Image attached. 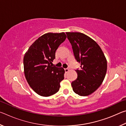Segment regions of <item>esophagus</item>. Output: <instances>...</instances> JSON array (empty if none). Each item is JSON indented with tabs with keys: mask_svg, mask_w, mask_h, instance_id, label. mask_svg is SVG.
<instances>
[{
	"mask_svg": "<svg viewBox=\"0 0 126 126\" xmlns=\"http://www.w3.org/2000/svg\"><path fill=\"white\" fill-rule=\"evenodd\" d=\"M64 71L65 72V73H67V72L69 71V69H68V68H65V69H64Z\"/></svg>",
	"mask_w": 126,
	"mask_h": 126,
	"instance_id": "esophagus-1",
	"label": "esophagus"
}]
</instances>
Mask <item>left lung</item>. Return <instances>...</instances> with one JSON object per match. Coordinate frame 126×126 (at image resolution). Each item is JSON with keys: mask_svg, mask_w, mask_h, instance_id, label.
I'll return each instance as SVG.
<instances>
[{"mask_svg": "<svg viewBox=\"0 0 126 126\" xmlns=\"http://www.w3.org/2000/svg\"><path fill=\"white\" fill-rule=\"evenodd\" d=\"M74 57L80 64L77 78L72 82L73 91L87 96L99 88L105 78L107 63L103 51L94 40L83 33L67 32Z\"/></svg>", "mask_w": 126, "mask_h": 126, "instance_id": "obj_1", "label": "left lung"}]
</instances>
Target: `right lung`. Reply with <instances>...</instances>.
I'll return each mask as SVG.
<instances>
[{
  "mask_svg": "<svg viewBox=\"0 0 126 126\" xmlns=\"http://www.w3.org/2000/svg\"><path fill=\"white\" fill-rule=\"evenodd\" d=\"M64 32L47 33L30 46L24 57L25 78L33 90L43 97H49L59 91L64 69L53 66L55 51L64 41Z\"/></svg>",
  "mask_w": 126,
  "mask_h": 126,
  "instance_id": "obj_1",
  "label": "right lung"
}]
</instances>
